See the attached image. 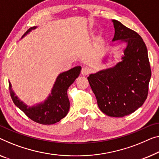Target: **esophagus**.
I'll return each instance as SVG.
<instances>
[{"label": "esophagus", "mask_w": 159, "mask_h": 159, "mask_svg": "<svg viewBox=\"0 0 159 159\" xmlns=\"http://www.w3.org/2000/svg\"><path fill=\"white\" fill-rule=\"evenodd\" d=\"M90 73V69L87 67H83L81 69V74L83 75H89Z\"/></svg>", "instance_id": "esophagus-1"}]
</instances>
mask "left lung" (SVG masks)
<instances>
[{
	"mask_svg": "<svg viewBox=\"0 0 159 159\" xmlns=\"http://www.w3.org/2000/svg\"><path fill=\"white\" fill-rule=\"evenodd\" d=\"M115 28L113 41L126 43L123 61L113 68L88 77L100 110L111 117L134 113L147 98L151 76L148 51L136 31L112 20Z\"/></svg>",
	"mask_w": 159,
	"mask_h": 159,
	"instance_id": "1",
	"label": "left lung"
}]
</instances>
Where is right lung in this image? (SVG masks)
I'll use <instances>...</instances> for the list:
<instances>
[{"mask_svg": "<svg viewBox=\"0 0 159 159\" xmlns=\"http://www.w3.org/2000/svg\"><path fill=\"white\" fill-rule=\"evenodd\" d=\"M35 27L28 29L25 35ZM81 67L76 66L68 71L61 73L57 78L51 94L43 103L28 107L15 96L11 90V84L9 82L11 97L15 105L34 121L43 125H51L60 121L64 118L69 111L70 102L67 90L74 80L79 77Z\"/></svg>", "mask_w": 159, "mask_h": 159, "instance_id": "right-lung-1", "label": "right lung"}]
</instances>
